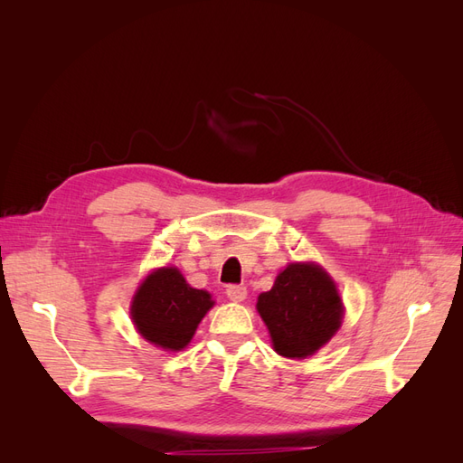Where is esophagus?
I'll return each mask as SVG.
<instances>
[{"label": "esophagus", "mask_w": 463, "mask_h": 463, "mask_svg": "<svg viewBox=\"0 0 463 463\" xmlns=\"http://www.w3.org/2000/svg\"><path fill=\"white\" fill-rule=\"evenodd\" d=\"M226 296H228L232 301H235V303H241V301H245V298H247V288H245V286H228Z\"/></svg>", "instance_id": "obj_1"}]
</instances>
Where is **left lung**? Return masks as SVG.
<instances>
[{
	"label": "left lung",
	"mask_w": 463,
	"mask_h": 463,
	"mask_svg": "<svg viewBox=\"0 0 463 463\" xmlns=\"http://www.w3.org/2000/svg\"><path fill=\"white\" fill-rule=\"evenodd\" d=\"M257 311L270 332L274 352L305 359L328 344L344 318L338 288L315 262H291L259 296Z\"/></svg>",
	"instance_id": "obj_1"
}]
</instances>
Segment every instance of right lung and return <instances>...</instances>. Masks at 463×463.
I'll return each mask as SVG.
<instances>
[{"label":"right lung","mask_w":463,"mask_h":463,"mask_svg":"<svg viewBox=\"0 0 463 463\" xmlns=\"http://www.w3.org/2000/svg\"><path fill=\"white\" fill-rule=\"evenodd\" d=\"M213 305L208 291L191 288L175 266H164L135 291L131 318L145 340L165 352H181Z\"/></svg>","instance_id":"1"}]
</instances>
